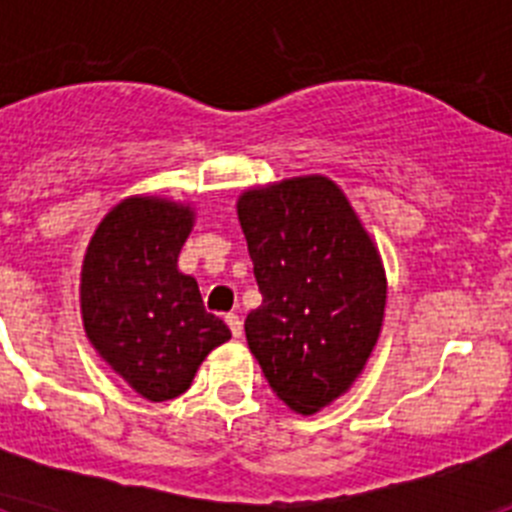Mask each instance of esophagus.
Returning a JSON list of instances; mask_svg holds the SVG:
<instances>
[{
  "label": "esophagus",
  "mask_w": 512,
  "mask_h": 512,
  "mask_svg": "<svg viewBox=\"0 0 512 512\" xmlns=\"http://www.w3.org/2000/svg\"><path fill=\"white\" fill-rule=\"evenodd\" d=\"M225 323H228L230 333H233L235 338H241V336H243V320L238 318L235 312H228V315H225Z\"/></svg>",
  "instance_id": "1"
}]
</instances>
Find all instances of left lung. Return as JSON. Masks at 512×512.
Wrapping results in <instances>:
<instances>
[{
    "mask_svg": "<svg viewBox=\"0 0 512 512\" xmlns=\"http://www.w3.org/2000/svg\"><path fill=\"white\" fill-rule=\"evenodd\" d=\"M261 305L246 341L284 405L312 415L346 395L382 333L377 243L328 176H292L238 197Z\"/></svg>",
    "mask_w": 512,
    "mask_h": 512,
    "instance_id": "1",
    "label": "left lung"
}]
</instances>
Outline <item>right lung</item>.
<instances>
[{"instance_id": "add662e5", "label": "right lung", "mask_w": 512, "mask_h": 512, "mask_svg": "<svg viewBox=\"0 0 512 512\" xmlns=\"http://www.w3.org/2000/svg\"><path fill=\"white\" fill-rule=\"evenodd\" d=\"M192 225L189 205L133 194L102 217L81 264L89 343L151 402L189 390L205 356L230 338L202 305L197 279L176 266Z\"/></svg>"}]
</instances>
